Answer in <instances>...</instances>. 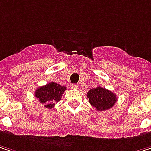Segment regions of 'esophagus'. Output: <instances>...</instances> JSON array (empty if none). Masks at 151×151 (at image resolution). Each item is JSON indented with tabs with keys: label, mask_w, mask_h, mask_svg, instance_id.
Instances as JSON below:
<instances>
[{
	"label": "esophagus",
	"mask_w": 151,
	"mask_h": 151,
	"mask_svg": "<svg viewBox=\"0 0 151 151\" xmlns=\"http://www.w3.org/2000/svg\"><path fill=\"white\" fill-rule=\"evenodd\" d=\"M71 88H72V89H77V88H78V85H77V84H73V85H71Z\"/></svg>",
	"instance_id": "1"
}]
</instances>
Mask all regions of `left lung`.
I'll return each instance as SVG.
<instances>
[{
	"label": "left lung",
	"instance_id": "left-lung-1",
	"mask_svg": "<svg viewBox=\"0 0 151 151\" xmlns=\"http://www.w3.org/2000/svg\"><path fill=\"white\" fill-rule=\"evenodd\" d=\"M86 95L89 103L99 111L111 109L117 100L115 93L101 86L91 89Z\"/></svg>",
	"mask_w": 151,
	"mask_h": 151
}]
</instances>
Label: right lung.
<instances>
[{
  "instance_id": "1",
  "label": "right lung",
  "mask_w": 151,
  "mask_h": 151,
  "mask_svg": "<svg viewBox=\"0 0 151 151\" xmlns=\"http://www.w3.org/2000/svg\"><path fill=\"white\" fill-rule=\"evenodd\" d=\"M65 87L55 82H50L35 91V96L46 108L52 109L55 104L60 100Z\"/></svg>"
}]
</instances>
